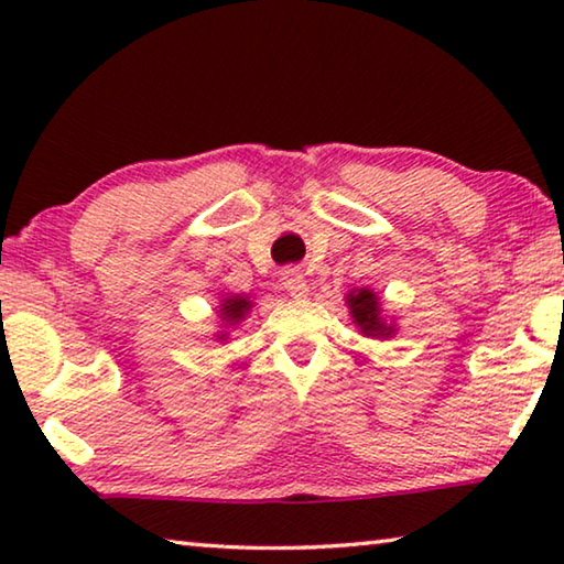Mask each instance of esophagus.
Returning <instances> with one entry per match:
<instances>
[{"label":"esophagus","instance_id":"1","mask_svg":"<svg viewBox=\"0 0 564 564\" xmlns=\"http://www.w3.org/2000/svg\"><path fill=\"white\" fill-rule=\"evenodd\" d=\"M281 281H283V289L289 291L293 299H305V295H308V281L303 279L301 269H283Z\"/></svg>","mask_w":564,"mask_h":564}]
</instances>
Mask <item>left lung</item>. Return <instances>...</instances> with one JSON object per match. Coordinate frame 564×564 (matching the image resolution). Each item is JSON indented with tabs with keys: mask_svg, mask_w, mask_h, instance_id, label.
Segmentation results:
<instances>
[{
	"mask_svg": "<svg viewBox=\"0 0 564 564\" xmlns=\"http://www.w3.org/2000/svg\"><path fill=\"white\" fill-rule=\"evenodd\" d=\"M346 303L350 308L352 323L360 328V333H366V336H370V338H390L395 333L393 323L388 326L383 316H380V301L370 289L350 291Z\"/></svg>",
	"mask_w": 564,
	"mask_h": 564,
	"instance_id": "8db88e82",
	"label": "left lung"
}]
</instances>
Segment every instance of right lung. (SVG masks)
Listing matches in <instances>:
<instances>
[{
  "label": "right lung",
  "instance_id": "add662e5",
  "mask_svg": "<svg viewBox=\"0 0 564 564\" xmlns=\"http://www.w3.org/2000/svg\"><path fill=\"white\" fill-rule=\"evenodd\" d=\"M253 308V303L248 301V295H228V299H224V303H221V318L226 321V323H241L243 318H246V313ZM218 338H226V333H221V336Z\"/></svg>",
  "mask_w": 564,
  "mask_h": 564
}]
</instances>
